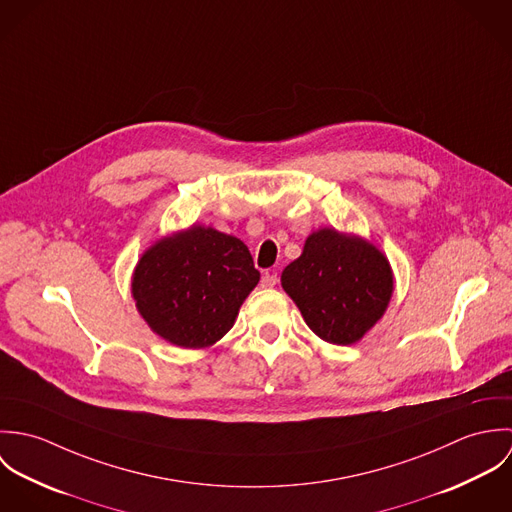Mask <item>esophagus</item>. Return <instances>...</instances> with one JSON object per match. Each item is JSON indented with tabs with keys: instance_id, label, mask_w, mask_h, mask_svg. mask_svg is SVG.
Returning a JSON list of instances; mask_svg holds the SVG:
<instances>
[{
	"instance_id": "obj_1",
	"label": "esophagus",
	"mask_w": 512,
	"mask_h": 512,
	"mask_svg": "<svg viewBox=\"0 0 512 512\" xmlns=\"http://www.w3.org/2000/svg\"><path fill=\"white\" fill-rule=\"evenodd\" d=\"M262 288H274L276 284H278V274L276 272H266L264 276H262Z\"/></svg>"
}]
</instances>
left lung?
<instances>
[{"label":"left lung","instance_id":"obj_1","mask_svg":"<svg viewBox=\"0 0 512 512\" xmlns=\"http://www.w3.org/2000/svg\"><path fill=\"white\" fill-rule=\"evenodd\" d=\"M282 288L317 337L353 345L384 315L394 276L386 256L365 238L319 228L282 272Z\"/></svg>","mask_w":512,"mask_h":512}]
</instances>
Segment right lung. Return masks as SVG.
Returning <instances> with one entry per match:
<instances>
[{"label": "right lung", "mask_w": 512, "mask_h": 512, "mask_svg": "<svg viewBox=\"0 0 512 512\" xmlns=\"http://www.w3.org/2000/svg\"><path fill=\"white\" fill-rule=\"evenodd\" d=\"M260 282L248 246L211 226L163 236L142 254L132 295L153 333L183 349L224 337Z\"/></svg>", "instance_id": "obj_1"}]
</instances>
